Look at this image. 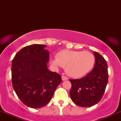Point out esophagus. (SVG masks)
Listing matches in <instances>:
<instances>
[{
	"label": "esophagus",
	"mask_w": 121,
	"mask_h": 121,
	"mask_svg": "<svg viewBox=\"0 0 121 121\" xmlns=\"http://www.w3.org/2000/svg\"><path fill=\"white\" fill-rule=\"evenodd\" d=\"M61 78H62V80H63V81H65V80H68V78L67 77H65V75H62Z\"/></svg>",
	"instance_id": "obj_1"
}]
</instances>
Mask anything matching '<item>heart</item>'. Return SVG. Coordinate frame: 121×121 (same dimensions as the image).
Wrapping results in <instances>:
<instances>
[{
    "mask_svg": "<svg viewBox=\"0 0 121 121\" xmlns=\"http://www.w3.org/2000/svg\"><path fill=\"white\" fill-rule=\"evenodd\" d=\"M51 63L56 67H63L70 76L79 78L88 73L95 64V57L89 52L63 50Z\"/></svg>",
    "mask_w": 121,
    "mask_h": 121,
    "instance_id": "b5f03b06",
    "label": "heart"
}]
</instances>
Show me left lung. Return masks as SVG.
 <instances>
[{"label":"left lung","mask_w":121,"mask_h":121,"mask_svg":"<svg viewBox=\"0 0 121 121\" xmlns=\"http://www.w3.org/2000/svg\"><path fill=\"white\" fill-rule=\"evenodd\" d=\"M95 63L92 70L80 79H69L71 88L69 95L78 106L90 107L99 102L108 84V65L105 60L97 52H94Z\"/></svg>","instance_id":"left-lung-1"}]
</instances>
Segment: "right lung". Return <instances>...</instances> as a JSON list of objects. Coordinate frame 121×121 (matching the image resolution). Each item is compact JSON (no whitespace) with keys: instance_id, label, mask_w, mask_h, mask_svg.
Listing matches in <instances>:
<instances>
[{"instance_id":"1","label":"right lung","mask_w":121,"mask_h":121,"mask_svg":"<svg viewBox=\"0 0 121 121\" xmlns=\"http://www.w3.org/2000/svg\"><path fill=\"white\" fill-rule=\"evenodd\" d=\"M46 45L24 47L12 63L13 90L25 105L39 108L47 105L62 81L61 75L47 69L49 52Z\"/></svg>"}]
</instances>
